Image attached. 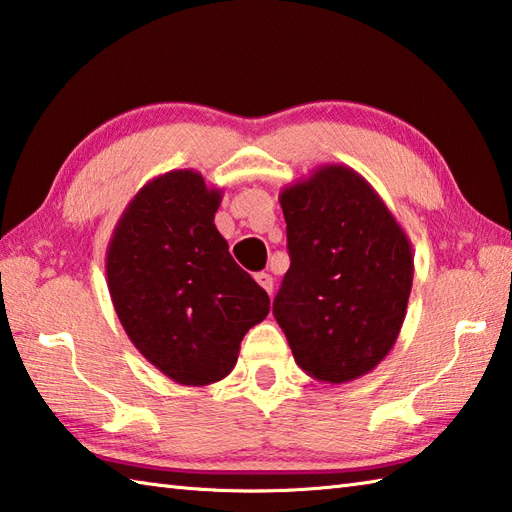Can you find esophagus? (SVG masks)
<instances>
[{
	"label": "esophagus",
	"instance_id": "1",
	"mask_svg": "<svg viewBox=\"0 0 512 512\" xmlns=\"http://www.w3.org/2000/svg\"><path fill=\"white\" fill-rule=\"evenodd\" d=\"M255 279H257V284L262 286L268 295L273 293V286H275V284H273V277H270L268 273H257V275H255Z\"/></svg>",
	"mask_w": 512,
	"mask_h": 512
}]
</instances>
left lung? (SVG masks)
Masks as SVG:
<instances>
[{"label": "left lung", "instance_id": "left-lung-1", "mask_svg": "<svg viewBox=\"0 0 512 512\" xmlns=\"http://www.w3.org/2000/svg\"><path fill=\"white\" fill-rule=\"evenodd\" d=\"M290 268L273 302L297 366L328 384L370 373L395 346L413 288V246L384 199L344 164L279 193Z\"/></svg>", "mask_w": 512, "mask_h": 512}]
</instances>
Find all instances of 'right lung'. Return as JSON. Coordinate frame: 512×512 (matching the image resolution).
<instances>
[{"instance_id": "add662e5", "label": "right lung", "mask_w": 512, "mask_h": 512, "mask_svg": "<svg viewBox=\"0 0 512 512\" xmlns=\"http://www.w3.org/2000/svg\"><path fill=\"white\" fill-rule=\"evenodd\" d=\"M222 190L197 170L150 179L119 217L106 250L115 313L133 346L182 386L224 379L270 299L228 253L215 213Z\"/></svg>"}]
</instances>
